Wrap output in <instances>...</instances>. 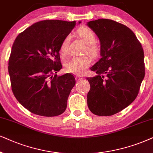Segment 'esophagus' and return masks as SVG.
<instances>
[{
    "instance_id": "1",
    "label": "esophagus",
    "mask_w": 153,
    "mask_h": 153,
    "mask_svg": "<svg viewBox=\"0 0 153 153\" xmlns=\"http://www.w3.org/2000/svg\"><path fill=\"white\" fill-rule=\"evenodd\" d=\"M75 78H76L77 80H82V79H83V77L80 76V75H77V76L75 77Z\"/></svg>"
}]
</instances>
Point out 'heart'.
<instances>
[{"instance_id":"1","label":"heart","mask_w":153,"mask_h":153,"mask_svg":"<svg viewBox=\"0 0 153 153\" xmlns=\"http://www.w3.org/2000/svg\"><path fill=\"white\" fill-rule=\"evenodd\" d=\"M76 33L86 43L84 48V52H87L91 56H97L99 52V48L95 43L96 35L94 32L88 27L82 26L77 30ZM70 40V35H67L61 42L59 52L63 56L68 54ZM91 62L90 57L87 55L73 56L70 60L65 63L64 68L66 72L77 75H81L84 73L85 69L88 68Z\"/></svg>"}]
</instances>
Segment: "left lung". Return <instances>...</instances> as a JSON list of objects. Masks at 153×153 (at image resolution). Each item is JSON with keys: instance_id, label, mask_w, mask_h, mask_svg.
<instances>
[{"instance_id": "obj_1", "label": "left lung", "mask_w": 153, "mask_h": 153, "mask_svg": "<svg viewBox=\"0 0 153 153\" xmlns=\"http://www.w3.org/2000/svg\"><path fill=\"white\" fill-rule=\"evenodd\" d=\"M101 42V58L91 68L87 105L99 116L116 114L137 97L145 76L144 52L134 33L124 24L99 19L87 23Z\"/></svg>"}]
</instances>
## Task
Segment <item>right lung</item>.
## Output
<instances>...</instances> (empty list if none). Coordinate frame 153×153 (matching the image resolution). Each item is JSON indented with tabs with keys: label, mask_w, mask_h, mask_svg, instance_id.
Masks as SVG:
<instances>
[{
	"label": "right lung",
	"mask_w": 153,
	"mask_h": 153,
	"mask_svg": "<svg viewBox=\"0 0 153 153\" xmlns=\"http://www.w3.org/2000/svg\"><path fill=\"white\" fill-rule=\"evenodd\" d=\"M75 24L43 20L20 33L14 41L8 62L12 90L30 113L54 117L66 111L75 79L70 73H56L62 68L60 44Z\"/></svg>",
	"instance_id": "obj_1"
}]
</instances>
